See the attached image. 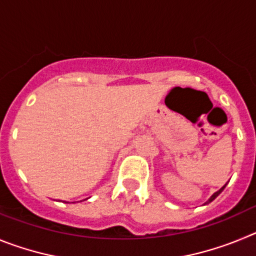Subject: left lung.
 I'll return each instance as SVG.
<instances>
[{"label":"left lung","mask_w":256,"mask_h":256,"mask_svg":"<svg viewBox=\"0 0 256 256\" xmlns=\"http://www.w3.org/2000/svg\"><path fill=\"white\" fill-rule=\"evenodd\" d=\"M224 187H226V186H223V187H222V188H220V190H219V191H216V194H214V195H212V198H209V200H208V201H206V204H209V202H212V200H214V198H216V196H218V195H219V194H220V192H222V191H223V190H224Z\"/></svg>","instance_id":"8db88e82"}]
</instances>
